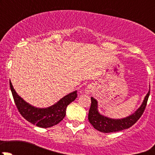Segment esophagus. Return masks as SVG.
Segmentation results:
<instances>
[{
  "mask_svg": "<svg viewBox=\"0 0 155 155\" xmlns=\"http://www.w3.org/2000/svg\"><path fill=\"white\" fill-rule=\"evenodd\" d=\"M86 91H87V93H91V91H92V90L91 89V87H87V89Z\"/></svg>",
  "mask_w": 155,
  "mask_h": 155,
  "instance_id": "1",
  "label": "esophagus"
}]
</instances>
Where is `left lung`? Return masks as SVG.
<instances>
[{"instance_id": "obj_1", "label": "left lung", "mask_w": 155, "mask_h": 155, "mask_svg": "<svg viewBox=\"0 0 155 155\" xmlns=\"http://www.w3.org/2000/svg\"><path fill=\"white\" fill-rule=\"evenodd\" d=\"M150 89L145 96L141 107L134 114L122 119H112L101 115L97 111V101L93 97H91V104L88 112V121L94 128L103 133H114L123 130L130 127L138 121L144 112L147 105Z\"/></svg>"}]
</instances>
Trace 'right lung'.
<instances>
[{
	"mask_svg": "<svg viewBox=\"0 0 155 155\" xmlns=\"http://www.w3.org/2000/svg\"><path fill=\"white\" fill-rule=\"evenodd\" d=\"M10 86L14 102L21 116L31 124L43 128L56 125L61 121L66 115L67 107L77 97V91H76L64 97L51 107L40 109L32 107L20 97L14 90L10 81Z\"/></svg>",
	"mask_w": 155,
	"mask_h": 155,
	"instance_id": "1",
	"label": "right lung"
}]
</instances>
